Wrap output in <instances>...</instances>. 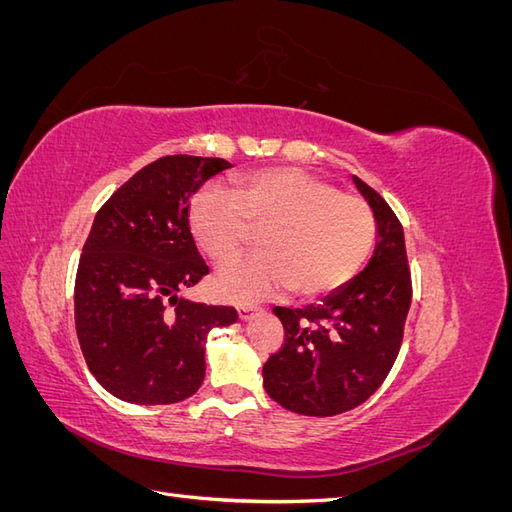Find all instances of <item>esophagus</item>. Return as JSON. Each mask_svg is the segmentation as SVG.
<instances>
[{"mask_svg": "<svg viewBox=\"0 0 512 512\" xmlns=\"http://www.w3.org/2000/svg\"><path fill=\"white\" fill-rule=\"evenodd\" d=\"M237 312H239V318H241V320H250L254 314H258V312H260V307L241 303V305H237Z\"/></svg>", "mask_w": 512, "mask_h": 512, "instance_id": "34e87169", "label": "esophagus"}]
</instances>
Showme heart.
<instances>
[{"mask_svg": "<svg viewBox=\"0 0 512 512\" xmlns=\"http://www.w3.org/2000/svg\"><path fill=\"white\" fill-rule=\"evenodd\" d=\"M190 230L213 265L237 260L262 230L260 254L222 271L215 290L252 303L292 288L314 299L348 284L374 250L376 218L363 198L299 168L241 175L235 194L207 185L190 205Z\"/></svg>", "mask_w": 512, "mask_h": 512, "instance_id": "b5f03b06", "label": "heart"}]
</instances>
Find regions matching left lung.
Returning a JSON list of instances; mask_svg holds the SVG:
<instances>
[{
	"label": "left lung",
	"instance_id": "1",
	"mask_svg": "<svg viewBox=\"0 0 512 512\" xmlns=\"http://www.w3.org/2000/svg\"><path fill=\"white\" fill-rule=\"evenodd\" d=\"M374 209L378 243L367 267L320 305L273 307L284 342L265 367V391L303 416H335L374 395L397 359L412 301L404 228L386 200L354 177Z\"/></svg>",
	"mask_w": 512,
	"mask_h": 512
}]
</instances>
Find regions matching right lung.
<instances>
[{
	"instance_id": "obj_1",
	"label": "right lung",
	"mask_w": 512,
	"mask_h": 512,
	"mask_svg": "<svg viewBox=\"0 0 512 512\" xmlns=\"http://www.w3.org/2000/svg\"><path fill=\"white\" fill-rule=\"evenodd\" d=\"M222 158L164 156L121 185L96 213L74 282L85 363L130 404H177L205 380V344L237 309L179 297L209 273L190 230V200Z\"/></svg>"
}]
</instances>
